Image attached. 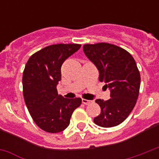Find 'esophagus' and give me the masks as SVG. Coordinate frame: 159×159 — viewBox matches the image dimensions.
Returning <instances> with one entry per match:
<instances>
[{
    "mask_svg": "<svg viewBox=\"0 0 159 159\" xmlns=\"http://www.w3.org/2000/svg\"><path fill=\"white\" fill-rule=\"evenodd\" d=\"M82 102L85 105H89L91 103H92V101H90V100H86V99H82Z\"/></svg>",
    "mask_w": 159,
    "mask_h": 159,
    "instance_id": "1",
    "label": "esophagus"
}]
</instances>
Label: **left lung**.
<instances>
[{"label":"left lung","mask_w":159,"mask_h":159,"mask_svg":"<svg viewBox=\"0 0 159 159\" xmlns=\"http://www.w3.org/2000/svg\"><path fill=\"white\" fill-rule=\"evenodd\" d=\"M83 51L99 71L100 82L111 90L107 101L97 99L101 114L94 123L104 128L121 124L130 114L138 99L140 73L130 53L108 43L84 44Z\"/></svg>","instance_id":"left-lung-1"}]
</instances>
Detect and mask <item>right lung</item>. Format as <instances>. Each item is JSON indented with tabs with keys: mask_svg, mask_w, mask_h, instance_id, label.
Returning <instances> with one entry per match:
<instances>
[{
	"mask_svg": "<svg viewBox=\"0 0 159 159\" xmlns=\"http://www.w3.org/2000/svg\"><path fill=\"white\" fill-rule=\"evenodd\" d=\"M81 48L77 43L47 46L31 55L23 72V95L34 123L48 133H58L69 125L72 112L82 103L79 97L67 99L57 94L61 67Z\"/></svg>",
	"mask_w": 159,
	"mask_h": 159,
	"instance_id": "add662e5",
	"label": "right lung"
}]
</instances>
